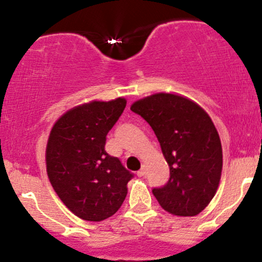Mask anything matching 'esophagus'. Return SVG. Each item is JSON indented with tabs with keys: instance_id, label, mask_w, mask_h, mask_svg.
<instances>
[{
	"instance_id": "obj_1",
	"label": "esophagus",
	"mask_w": 262,
	"mask_h": 262,
	"mask_svg": "<svg viewBox=\"0 0 262 262\" xmlns=\"http://www.w3.org/2000/svg\"><path fill=\"white\" fill-rule=\"evenodd\" d=\"M145 166H141V169L139 170V171H138V173H137V175L138 176H139V177H143V176H145Z\"/></svg>"
}]
</instances>
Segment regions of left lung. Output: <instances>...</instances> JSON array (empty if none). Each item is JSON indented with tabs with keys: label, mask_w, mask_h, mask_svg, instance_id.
I'll return each instance as SVG.
<instances>
[{
	"label": "left lung",
	"mask_w": 262,
	"mask_h": 262,
	"mask_svg": "<svg viewBox=\"0 0 262 262\" xmlns=\"http://www.w3.org/2000/svg\"><path fill=\"white\" fill-rule=\"evenodd\" d=\"M130 110L149 123L169 164V181L152 188L159 204L180 217L197 215L214 197L223 166L210 117L193 101L162 92L134 102Z\"/></svg>",
	"instance_id": "obj_1"
}]
</instances>
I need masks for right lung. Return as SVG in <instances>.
<instances>
[{"instance_id":"obj_1","label":"right lung","mask_w":262,"mask_h":262,"mask_svg":"<svg viewBox=\"0 0 262 262\" xmlns=\"http://www.w3.org/2000/svg\"><path fill=\"white\" fill-rule=\"evenodd\" d=\"M127 101H92L68 111L50 132L45 161L54 191L75 215L110 218L124 202L133 173L104 150L106 137Z\"/></svg>"}]
</instances>
